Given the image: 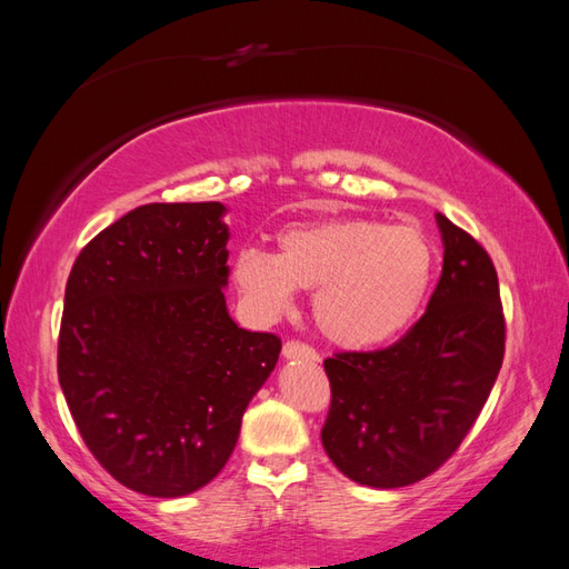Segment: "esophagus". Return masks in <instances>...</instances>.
I'll list each match as a JSON object with an SVG mask.
<instances>
[{
    "mask_svg": "<svg viewBox=\"0 0 569 569\" xmlns=\"http://www.w3.org/2000/svg\"><path fill=\"white\" fill-rule=\"evenodd\" d=\"M282 356L287 360H308V363H318V360H320L318 351L311 349V347H306V343H301V341H287L284 349H282Z\"/></svg>",
    "mask_w": 569,
    "mask_h": 569,
    "instance_id": "obj_1",
    "label": "esophagus"
}]
</instances>
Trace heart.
I'll use <instances>...</instances> for the list:
<instances>
[{
    "label": "heart",
    "mask_w": 569,
    "mask_h": 569,
    "mask_svg": "<svg viewBox=\"0 0 569 569\" xmlns=\"http://www.w3.org/2000/svg\"><path fill=\"white\" fill-rule=\"evenodd\" d=\"M435 274V247L416 226L332 218L287 228L278 251L242 247L232 261L237 295L258 318H274L299 289H316L313 316L343 349H370L416 320Z\"/></svg>",
    "instance_id": "obj_1"
}]
</instances>
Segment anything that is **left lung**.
I'll list each match as a JSON object with an SVG mask.
<instances>
[{
	"instance_id": "8db88e82",
	"label": "left lung",
	"mask_w": 569,
	"mask_h": 569,
	"mask_svg": "<svg viewBox=\"0 0 569 569\" xmlns=\"http://www.w3.org/2000/svg\"><path fill=\"white\" fill-rule=\"evenodd\" d=\"M443 268L425 316L382 351L325 360V453L372 489L420 481L453 456L503 363L506 322L489 253L437 213Z\"/></svg>"
}]
</instances>
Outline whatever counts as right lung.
Wrapping results in <instances>:
<instances>
[{
	"mask_svg": "<svg viewBox=\"0 0 569 569\" xmlns=\"http://www.w3.org/2000/svg\"><path fill=\"white\" fill-rule=\"evenodd\" d=\"M220 201L147 203L80 251L68 274L59 385L92 456L153 498L226 468L282 341L228 311Z\"/></svg>",
	"mask_w": 569,
	"mask_h": 569,
	"instance_id": "right-lung-1",
	"label": "right lung"
}]
</instances>
